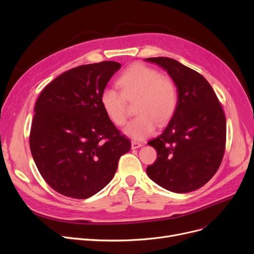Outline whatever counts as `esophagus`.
I'll return each instance as SVG.
<instances>
[{
	"label": "esophagus",
	"instance_id": "34e87169",
	"mask_svg": "<svg viewBox=\"0 0 254 254\" xmlns=\"http://www.w3.org/2000/svg\"><path fill=\"white\" fill-rule=\"evenodd\" d=\"M142 145H143L142 143H139V142H136V141H131V149H137V148H140Z\"/></svg>",
	"mask_w": 254,
	"mask_h": 254
}]
</instances>
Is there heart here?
Listing matches in <instances>:
<instances>
[{
	"label": "heart",
	"mask_w": 254,
	"mask_h": 254,
	"mask_svg": "<svg viewBox=\"0 0 254 254\" xmlns=\"http://www.w3.org/2000/svg\"><path fill=\"white\" fill-rule=\"evenodd\" d=\"M117 84L122 92L111 87L104 88L101 105L107 116L122 127L127 120L126 100L137 98L135 112L138 115L125 129L132 139L143 140L150 136L156 124L164 126L175 113L178 92L174 81L148 65L132 64L119 77Z\"/></svg>",
	"instance_id": "b5f03b06"
}]
</instances>
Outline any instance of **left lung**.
<instances>
[{
    "label": "left lung",
    "mask_w": 254,
    "mask_h": 254,
    "mask_svg": "<svg viewBox=\"0 0 254 254\" xmlns=\"http://www.w3.org/2000/svg\"><path fill=\"white\" fill-rule=\"evenodd\" d=\"M165 69L178 92L175 113L157 138L148 142L156 161L148 177L177 193L195 190L217 172L224 154L226 122L222 107L207 80L170 58L145 59Z\"/></svg>",
    "instance_id": "1"
}]
</instances>
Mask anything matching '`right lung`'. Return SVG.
I'll list each match as a JSON object with an SVG mask.
<instances>
[{"label":"right lung","instance_id":"obj_1","mask_svg":"<svg viewBox=\"0 0 254 254\" xmlns=\"http://www.w3.org/2000/svg\"><path fill=\"white\" fill-rule=\"evenodd\" d=\"M122 64L101 62L76 66L40 93L30 148L40 174L59 193L87 198L115 175L130 142L101 105V93Z\"/></svg>","mask_w":254,"mask_h":254}]
</instances>
